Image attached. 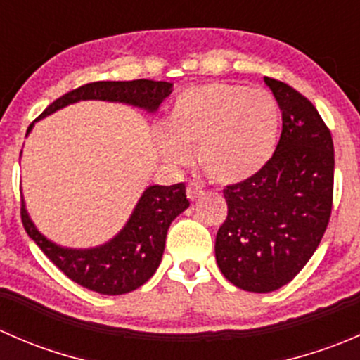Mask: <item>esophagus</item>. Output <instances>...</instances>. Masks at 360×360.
I'll return each instance as SVG.
<instances>
[{
    "instance_id": "34e87169",
    "label": "esophagus",
    "mask_w": 360,
    "mask_h": 360,
    "mask_svg": "<svg viewBox=\"0 0 360 360\" xmlns=\"http://www.w3.org/2000/svg\"><path fill=\"white\" fill-rule=\"evenodd\" d=\"M186 195H188V198H190L191 202L198 200V198H200L203 195L202 186H198L197 183H190V184H188V188H186Z\"/></svg>"
}]
</instances>
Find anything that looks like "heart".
<instances>
[{
	"instance_id": "obj_1",
	"label": "heart",
	"mask_w": 360,
	"mask_h": 360,
	"mask_svg": "<svg viewBox=\"0 0 360 360\" xmlns=\"http://www.w3.org/2000/svg\"><path fill=\"white\" fill-rule=\"evenodd\" d=\"M157 136L160 157L170 167L198 165L219 184L250 179L266 167L281 136V106L264 89L210 82L181 92Z\"/></svg>"
}]
</instances>
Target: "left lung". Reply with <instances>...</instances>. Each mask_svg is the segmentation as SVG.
Segmentation results:
<instances>
[{"label": "left lung", "mask_w": 360, "mask_h": 360, "mask_svg": "<svg viewBox=\"0 0 360 360\" xmlns=\"http://www.w3.org/2000/svg\"><path fill=\"white\" fill-rule=\"evenodd\" d=\"M282 111V134L261 172L223 191L228 216L216 235L221 274L249 292L281 289L314 256L333 207L335 148L314 104L264 76Z\"/></svg>", "instance_id": "8db88e82"}]
</instances>
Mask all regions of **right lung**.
Segmentation results:
<instances>
[{"label": "right lung", "instance_id": "add662e5", "mask_svg": "<svg viewBox=\"0 0 360 360\" xmlns=\"http://www.w3.org/2000/svg\"><path fill=\"white\" fill-rule=\"evenodd\" d=\"M172 92V83L153 79L94 82L53 101L38 120L79 101H108L155 112ZM36 120V122H38ZM34 123H31L27 134ZM22 157V151H20ZM190 207L183 183L172 186L153 184L143 191L122 230L96 248H64L46 238L36 228L22 198V223L29 237L50 261L72 282L108 296L136 291L146 284L160 266L170 223Z\"/></svg>", "mask_w": 360, "mask_h": 360}]
</instances>
